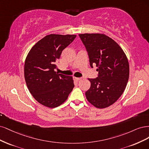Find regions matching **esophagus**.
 Wrapping results in <instances>:
<instances>
[{
    "mask_svg": "<svg viewBox=\"0 0 149 149\" xmlns=\"http://www.w3.org/2000/svg\"><path fill=\"white\" fill-rule=\"evenodd\" d=\"M75 80H76V81H79V80H81L82 79H81V78H78V77H75Z\"/></svg>",
    "mask_w": 149,
    "mask_h": 149,
    "instance_id": "obj_1",
    "label": "esophagus"
}]
</instances>
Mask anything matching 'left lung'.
Returning a JSON list of instances; mask_svg holds the SVG:
<instances>
[{"label":"left lung","instance_id":"left-lung-1","mask_svg":"<svg viewBox=\"0 0 149 149\" xmlns=\"http://www.w3.org/2000/svg\"><path fill=\"white\" fill-rule=\"evenodd\" d=\"M89 56L90 66L95 64L98 77L88 79L90 88L85 92L88 102L102 109L114 103L125 90L129 65L123 49L112 38L100 33L79 34Z\"/></svg>","mask_w":149,"mask_h":149}]
</instances>
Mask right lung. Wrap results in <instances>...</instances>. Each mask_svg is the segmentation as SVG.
Returning <instances> with one entry per match:
<instances>
[{
    "label": "right lung",
    "mask_w": 149,
    "mask_h": 149,
    "mask_svg": "<svg viewBox=\"0 0 149 149\" xmlns=\"http://www.w3.org/2000/svg\"><path fill=\"white\" fill-rule=\"evenodd\" d=\"M75 35H46L28 52L24 65L27 87L37 102L46 107L60 106L74 87L72 76L54 70L62 51L74 41Z\"/></svg>",
    "instance_id": "obj_1"
}]
</instances>
